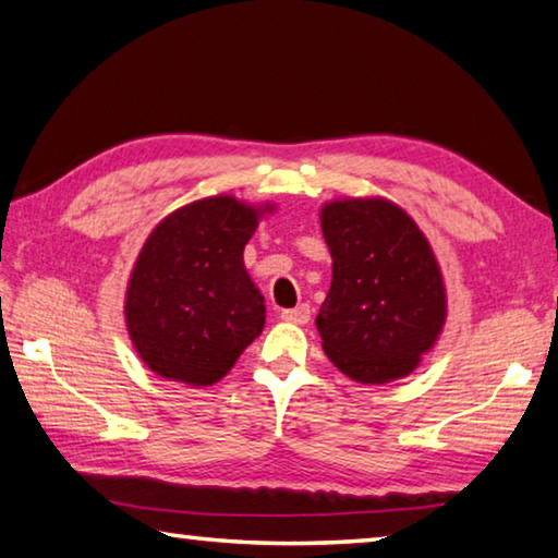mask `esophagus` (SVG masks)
I'll use <instances>...</instances> for the list:
<instances>
[{
    "label": "esophagus",
    "instance_id": "obj_1",
    "mask_svg": "<svg viewBox=\"0 0 558 558\" xmlns=\"http://www.w3.org/2000/svg\"><path fill=\"white\" fill-rule=\"evenodd\" d=\"M280 317L290 322V324H307L310 322V307L300 305V307H292V310H282Z\"/></svg>",
    "mask_w": 558,
    "mask_h": 558
}]
</instances>
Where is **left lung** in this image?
I'll return each instance as SVG.
<instances>
[{"instance_id": "left-lung-1", "label": "left lung", "mask_w": 558, "mask_h": 558, "mask_svg": "<svg viewBox=\"0 0 558 558\" xmlns=\"http://www.w3.org/2000/svg\"><path fill=\"white\" fill-rule=\"evenodd\" d=\"M331 288L317 314L322 349L351 380L410 376L439 339L447 290L429 241L388 199H337L319 211Z\"/></svg>"}]
</instances>
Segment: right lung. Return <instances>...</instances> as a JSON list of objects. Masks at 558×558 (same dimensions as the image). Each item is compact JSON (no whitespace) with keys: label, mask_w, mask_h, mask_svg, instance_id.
Here are the masks:
<instances>
[{"label":"right lung","mask_w":558,"mask_h":558,"mask_svg":"<svg viewBox=\"0 0 558 558\" xmlns=\"http://www.w3.org/2000/svg\"><path fill=\"white\" fill-rule=\"evenodd\" d=\"M266 209L205 197L150 231L124 314L131 343L156 376L192 388L217 383L263 331L266 305L244 268V246Z\"/></svg>","instance_id":"1"}]
</instances>
